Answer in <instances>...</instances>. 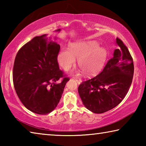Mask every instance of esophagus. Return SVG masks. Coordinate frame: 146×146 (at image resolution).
I'll return each mask as SVG.
<instances>
[{
    "label": "esophagus",
    "mask_w": 146,
    "mask_h": 146,
    "mask_svg": "<svg viewBox=\"0 0 146 146\" xmlns=\"http://www.w3.org/2000/svg\"><path fill=\"white\" fill-rule=\"evenodd\" d=\"M74 79H75V80L77 82L78 84H80L81 82H82V80H81V79H79V78H74Z\"/></svg>",
    "instance_id": "obj_1"
}]
</instances>
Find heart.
<instances>
[{"label": "heart", "instance_id": "heart-1", "mask_svg": "<svg viewBox=\"0 0 146 146\" xmlns=\"http://www.w3.org/2000/svg\"><path fill=\"white\" fill-rule=\"evenodd\" d=\"M107 58V51L98 46L97 42L86 40L70 44V48H62L59 51L57 60L59 65L65 71L75 66L77 59L78 66L86 76H93L102 70Z\"/></svg>", "mask_w": 146, "mask_h": 146}]
</instances>
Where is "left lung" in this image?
<instances>
[{"label": "left lung", "mask_w": 146, "mask_h": 146, "mask_svg": "<svg viewBox=\"0 0 146 146\" xmlns=\"http://www.w3.org/2000/svg\"><path fill=\"white\" fill-rule=\"evenodd\" d=\"M118 49L102 72L78 86L79 95L85 107L95 113H103L118 106L131 85L134 65L129 50L117 38Z\"/></svg>", "instance_id": "left-lung-1"}]
</instances>
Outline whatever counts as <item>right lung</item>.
<instances>
[{
  "instance_id": "obj_1",
  "label": "right lung",
  "mask_w": 146,
  "mask_h": 146,
  "mask_svg": "<svg viewBox=\"0 0 146 146\" xmlns=\"http://www.w3.org/2000/svg\"><path fill=\"white\" fill-rule=\"evenodd\" d=\"M46 36H35L19 49L13 70V85L20 100L28 110L39 115L55 110L70 80L59 68L60 45Z\"/></svg>"
}]
</instances>
